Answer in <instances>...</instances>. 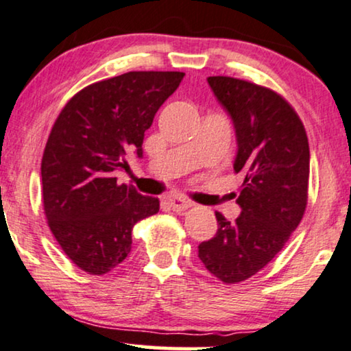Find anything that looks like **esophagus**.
Segmentation results:
<instances>
[{"label":"esophagus","mask_w":351,"mask_h":351,"mask_svg":"<svg viewBox=\"0 0 351 351\" xmlns=\"http://www.w3.org/2000/svg\"><path fill=\"white\" fill-rule=\"evenodd\" d=\"M168 205H170V208L175 210V212H184V210H188L189 207H193V202L188 199H183V197H171L168 199Z\"/></svg>","instance_id":"1"}]
</instances>
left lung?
Segmentation results:
<instances>
[{"label":"left lung","mask_w":351,"mask_h":351,"mask_svg":"<svg viewBox=\"0 0 351 351\" xmlns=\"http://www.w3.org/2000/svg\"><path fill=\"white\" fill-rule=\"evenodd\" d=\"M213 95L236 130L234 171L245 175L228 221L199 245V258L224 284L242 282L265 268L300 224L308 200L310 147L293 107L276 91L232 77H208Z\"/></svg>","instance_id":"1"}]
</instances>
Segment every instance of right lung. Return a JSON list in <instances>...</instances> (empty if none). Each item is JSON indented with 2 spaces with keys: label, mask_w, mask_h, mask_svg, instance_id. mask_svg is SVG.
Listing matches in <instances>:
<instances>
[{
  "label": "right lung",
  "mask_w": 351,
  "mask_h": 351,
  "mask_svg": "<svg viewBox=\"0 0 351 351\" xmlns=\"http://www.w3.org/2000/svg\"><path fill=\"white\" fill-rule=\"evenodd\" d=\"M183 72H128L78 91L56 119L41 158L43 207L64 254L88 274L109 273L132 250L133 226L157 197L119 184L112 171L143 156L144 132Z\"/></svg>",
  "instance_id": "obj_1"
}]
</instances>
